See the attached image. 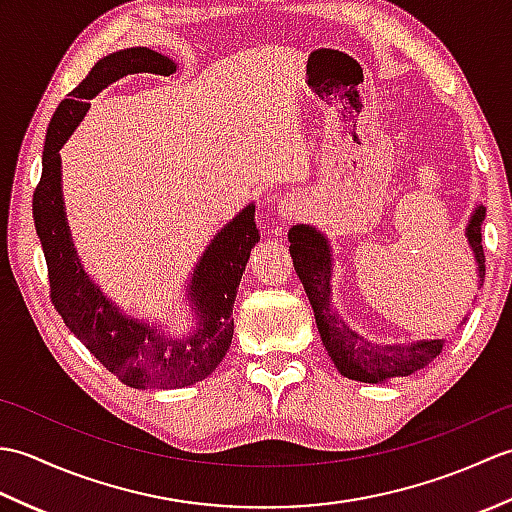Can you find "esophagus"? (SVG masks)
<instances>
[{"mask_svg":"<svg viewBox=\"0 0 512 512\" xmlns=\"http://www.w3.org/2000/svg\"><path fill=\"white\" fill-rule=\"evenodd\" d=\"M279 213L284 220H297L301 215V204L295 198H288L279 204Z\"/></svg>","mask_w":512,"mask_h":512,"instance_id":"34e87169","label":"esophagus"}]
</instances>
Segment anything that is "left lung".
Instances as JSON below:
<instances>
[{
  "mask_svg": "<svg viewBox=\"0 0 512 512\" xmlns=\"http://www.w3.org/2000/svg\"><path fill=\"white\" fill-rule=\"evenodd\" d=\"M484 213V206H477L471 224L466 228L480 277L484 273ZM288 239L292 262H295L297 275L308 292L325 350L343 376L361 380V383L402 378L418 372L420 367L431 363L442 352L440 339L418 341L413 345H372L363 341V336L352 332L345 323L336 319V314L330 312V248L325 239L314 228L303 224L292 226Z\"/></svg>",
  "mask_w": 512,
  "mask_h": 512,
  "instance_id": "left-lung-1",
  "label": "left lung"
}]
</instances>
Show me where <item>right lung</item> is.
Returning a JSON list of instances; mask_svg holds the SVG:
<instances>
[{
    "label": "right lung",
    "instance_id": "right-lung-1",
    "mask_svg": "<svg viewBox=\"0 0 512 512\" xmlns=\"http://www.w3.org/2000/svg\"><path fill=\"white\" fill-rule=\"evenodd\" d=\"M176 63L149 48H127L101 59L63 99L48 125L41 178L32 195V217L48 264L50 299L63 323L103 367L129 387L176 389L198 383L220 365L233 339V301L250 248L259 242L255 206L248 204L222 228L202 255L191 281L198 328L189 336H169L123 317L85 277L74 255L61 198L59 149L90 110L88 99L127 74L169 76Z\"/></svg>",
    "mask_w": 512,
    "mask_h": 512
}]
</instances>
